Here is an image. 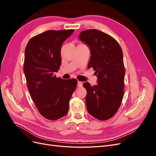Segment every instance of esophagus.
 Returning a JSON list of instances; mask_svg holds the SVG:
<instances>
[{
  "instance_id": "obj_1",
  "label": "esophagus",
  "mask_w": 156,
  "mask_h": 156,
  "mask_svg": "<svg viewBox=\"0 0 156 156\" xmlns=\"http://www.w3.org/2000/svg\"><path fill=\"white\" fill-rule=\"evenodd\" d=\"M77 86H78L79 87H82V86H83V83L81 82V81H78V82H77Z\"/></svg>"
}]
</instances>
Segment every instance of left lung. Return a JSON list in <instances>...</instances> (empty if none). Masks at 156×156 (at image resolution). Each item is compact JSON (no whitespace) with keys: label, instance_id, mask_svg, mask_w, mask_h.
<instances>
[{"label":"left lung","instance_id":"8db88e82","mask_svg":"<svg viewBox=\"0 0 156 156\" xmlns=\"http://www.w3.org/2000/svg\"><path fill=\"white\" fill-rule=\"evenodd\" d=\"M79 40L88 46L91 56L88 68H93L98 77L96 85L90 86L88 82L83 84L87 92V111L98 120H108L119 110L123 98V53L112 37L96 29L81 32Z\"/></svg>","mask_w":156,"mask_h":156}]
</instances>
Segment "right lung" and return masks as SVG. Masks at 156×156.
Segmentation results:
<instances>
[{"mask_svg": "<svg viewBox=\"0 0 156 156\" xmlns=\"http://www.w3.org/2000/svg\"><path fill=\"white\" fill-rule=\"evenodd\" d=\"M73 30H48L29 41L25 51L24 73L32 101L41 115L50 120L64 116L77 81L57 78L63 42Z\"/></svg>", "mask_w": 156, "mask_h": 156, "instance_id": "add662e5", "label": "right lung"}]
</instances>
